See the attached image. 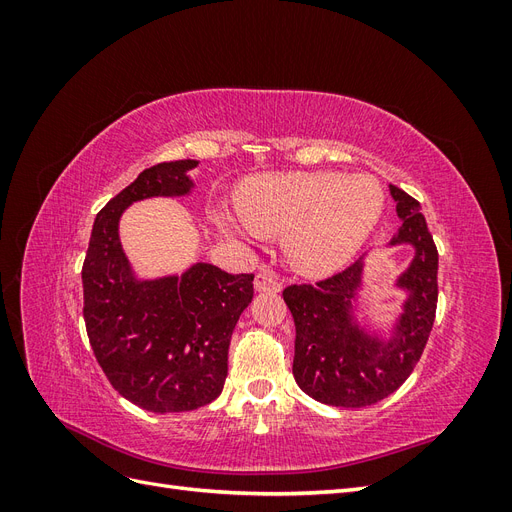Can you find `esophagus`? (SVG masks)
<instances>
[{
	"instance_id": "obj_1",
	"label": "esophagus",
	"mask_w": 512,
	"mask_h": 512,
	"mask_svg": "<svg viewBox=\"0 0 512 512\" xmlns=\"http://www.w3.org/2000/svg\"><path fill=\"white\" fill-rule=\"evenodd\" d=\"M254 288H256V292H280L282 290V282H280V277H277L273 271L262 269L256 275Z\"/></svg>"
}]
</instances>
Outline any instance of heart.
<instances>
[{"label":"heart","mask_w":512,"mask_h":512,"mask_svg":"<svg viewBox=\"0 0 512 512\" xmlns=\"http://www.w3.org/2000/svg\"><path fill=\"white\" fill-rule=\"evenodd\" d=\"M243 224L265 237H288L292 267L309 277L342 271L374 235L384 190L369 175L286 173L245 181L237 192ZM218 224L230 235L243 228L228 215Z\"/></svg>","instance_id":"obj_1"}]
</instances>
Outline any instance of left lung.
<instances>
[{
    "instance_id": "8db88e82",
    "label": "left lung",
    "mask_w": 512,
    "mask_h": 512,
    "mask_svg": "<svg viewBox=\"0 0 512 512\" xmlns=\"http://www.w3.org/2000/svg\"><path fill=\"white\" fill-rule=\"evenodd\" d=\"M399 230L384 247H412L410 265L397 275L404 292L389 327L359 318L367 254L316 286H288L284 301L294 318L292 376L320 404L365 408L395 393L425 350L438 303V250L421 205L389 185Z\"/></svg>"
}]
</instances>
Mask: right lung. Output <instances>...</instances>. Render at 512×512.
I'll use <instances>...</instances> for the list:
<instances>
[{"label":"right lung","mask_w":512,"mask_h":512,"mask_svg":"<svg viewBox=\"0 0 512 512\" xmlns=\"http://www.w3.org/2000/svg\"><path fill=\"white\" fill-rule=\"evenodd\" d=\"M198 160L143 170L96 215L83 262V316L96 359L113 389L149 412L203 408L224 389L228 346L254 299V275L209 262L183 273L143 277L119 239L126 209L147 198L194 192Z\"/></svg>","instance_id":"1"}]
</instances>
